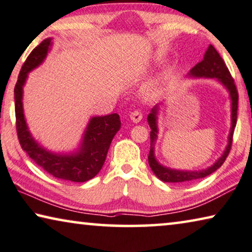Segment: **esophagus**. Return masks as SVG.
I'll return each mask as SVG.
<instances>
[{
  "label": "esophagus",
  "instance_id": "obj_1",
  "mask_svg": "<svg viewBox=\"0 0 252 252\" xmlns=\"http://www.w3.org/2000/svg\"><path fill=\"white\" fill-rule=\"evenodd\" d=\"M130 119H131V121H132L133 123H139V122H140L141 119H142L141 111L136 110V111L131 112V113H130Z\"/></svg>",
  "mask_w": 252,
  "mask_h": 252
}]
</instances>
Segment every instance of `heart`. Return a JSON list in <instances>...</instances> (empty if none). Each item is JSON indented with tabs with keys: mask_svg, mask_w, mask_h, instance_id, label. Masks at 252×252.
<instances>
[{
	"mask_svg": "<svg viewBox=\"0 0 252 252\" xmlns=\"http://www.w3.org/2000/svg\"><path fill=\"white\" fill-rule=\"evenodd\" d=\"M160 87H162V82H160V80H154L146 87V94L149 96L155 95V94L159 92Z\"/></svg>",
	"mask_w": 252,
	"mask_h": 252,
	"instance_id": "1",
	"label": "heart"
}]
</instances>
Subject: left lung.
Returning a JSON list of instances; mask_svg holds the SVG:
<instances>
[{
    "label": "left lung",
    "instance_id": "obj_1",
    "mask_svg": "<svg viewBox=\"0 0 252 252\" xmlns=\"http://www.w3.org/2000/svg\"><path fill=\"white\" fill-rule=\"evenodd\" d=\"M188 76L194 78L217 79V80L227 89L231 98V131L230 134H228V144L224 150L223 155L220 156L212 166L207 167L206 170L180 171L163 166L162 164L157 162L155 157V150H154L155 149V142L157 140V133H158V127H157V114H158L159 108L158 105H156L155 107L152 108V112L148 114L147 118L148 125L150 126V129H152V131H150V150L148 155V163L150 168H152V171L154 172V174H155L159 180H162L163 182L182 183L208 176L209 174L214 173V172L219 170V168L222 166L231 150L234 127L236 126V116H238L239 95L230 71H228L226 64H225V62L223 61V59L220 58L219 52L215 50V47H214L213 45H209L202 61L197 63V64L190 70Z\"/></svg>",
    "mask_w": 252,
    "mask_h": 252
}]
</instances>
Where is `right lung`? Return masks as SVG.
Here are the masks:
<instances>
[{
    "mask_svg": "<svg viewBox=\"0 0 252 252\" xmlns=\"http://www.w3.org/2000/svg\"><path fill=\"white\" fill-rule=\"evenodd\" d=\"M52 46V38H46L32 50L19 73L14 87L16 126L21 148L30 158L58 179L72 182H86L102 170L106 155L116 132L121 127L119 114L94 116L89 120L80 147L70 154H56L42 147L28 130L22 107V89L28 73L42 64Z\"/></svg>",
    "mask_w": 252,
    "mask_h": 252,
    "instance_id": "right-lung-1",
    "label": "right lung"
}]
</instances>
